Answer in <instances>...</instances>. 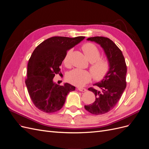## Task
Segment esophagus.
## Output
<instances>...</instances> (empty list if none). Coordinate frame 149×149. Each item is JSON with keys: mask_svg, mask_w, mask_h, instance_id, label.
Masks as SVG:
<instances>
[{"mask_svg": "<svg viewBox=\"0 0 149 149\" xmlns=\"http://www.w3.org/2000/svg\"><path fill=\"white\" fill-rule=\"evenodd\" d=\"M77 90L80 91V92H85V91H87V89L84 88H81V87H78Z\"/></svg>", "mask_w": 149, "mask_h": 149, "instance_id": "obj_1", "label": "esophagus"}]
</instances>
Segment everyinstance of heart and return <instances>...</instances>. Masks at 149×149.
<instances>
[{"mask_svg":"<svg viewBox=\"0 0 149 149\" xmlns=\"http://www.w3.org/2000/svg\"><path fill=\"white\" fill-rule=\"evenodd\" d=\"M82 50L88 60L90 62L88 70L75 69L70 72L68 75V80L70 83L76 86H84L93 79L97 81L104 79L110 70V62L106 57H101V51L95 45L91 42L84 44ZM72 49L66 52L63 59V63L66 67H70V56Z\"/></svg>","mask_w":149,"mask_h":149,"instance_id":"obj_1","label":"heart"}]
</instances>
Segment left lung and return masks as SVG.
I'll use <instances>...</instances> for the list:
<instances>
[{"instance_id":"obj_1","label":"left lung","mask_w":149,"mask_h":149,"mask_svg":"<svg viewBox=\"0 0 149 149\" xmlns=\"http://www.w3.org/2000/svg\"><path fill=\"white\" fill-rule=\"evenodd\" d=\"M87 40L97 42L102 46L110 62V70L102 81L94 85L99 90L90 87L95 95V101L85 105V109L95 115L107 113L116 106L126 87L127 66L123 52L116 44L108 38L95 36Z\"/></svg>"}]
</instances>
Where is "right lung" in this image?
<instances>
[{
	"label": "right lung",
	"instance_id": "right-lung-1",
	"mask_svg": "<svg viewBox=\"0 0 149 149\" xmlns=\"http://www.w3.org/2000/svg\"><path fill=\"white\" fill-rule=\"evenodd\" d=\"M84 36L69 38L54 36L38 45L28 63L25 84L35 106L46 113L60 110L66 97L75 87L69 84L59 85L53 82L56 74H60L62 64L68 50L78 44Z\"/></svg>",
	"mask_w": 149,
	"mask_h": 149
}]
</instances>
